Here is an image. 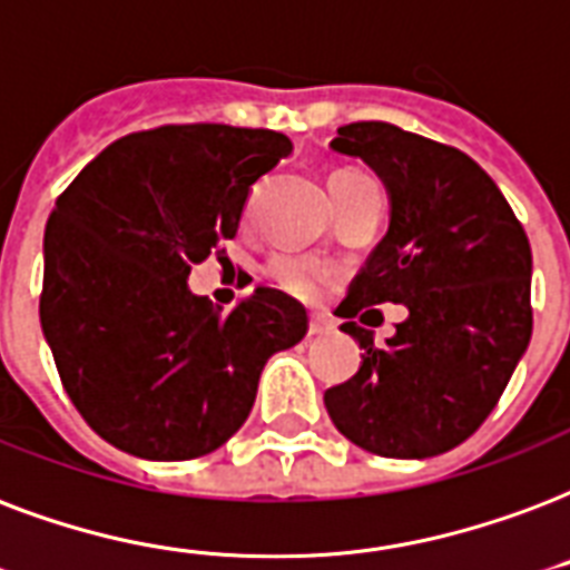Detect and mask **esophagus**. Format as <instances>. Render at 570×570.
I'll list each match as a JSON object with an SVG mask.
<instances>
[{"label": "esophagus", "instance_id": "1", "mask_svg": "<svg viewBox=\"0 0 570 570\" xmlns=\"http://www.w3.org/2000/svg\"><path fill=\"white\" fill-rule=\"evenodd\" d=\"M328 332H332V323H328L323 314H311V323H307V334H311V337H320V334H328Z\"/></svg>", "mask_w": 570, "mask_h": 570}]
</instances>
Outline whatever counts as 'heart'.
<instances>
[{"instance_id":"1","label":"heart","mask_w":570,"mask_h":570,"mask_svg":"<svg viewBox=\"0 0 570 570\" xmlns=\"http://www.w3.org/2000/svg\"><path fill=\"white\" fill-rule=\"evenodd\" d=\"M337 179H355V173H334L328 185ZM266 275L275 281L281 289L293 295H316L328 284L332 277V266L320 259V256H298V254H277L268 259Z\"/></svg>"}]
</instances>
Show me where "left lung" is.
<instances>
[{"mask_svg":"<svg viewBox=\"0 0 570 570\" xmlns=\"http://www.w3.org/2000/svg\"><path fill=\"white\" fill-rule=\"evenodd\" d=\"M332 149L362 158L389 190V233L337 314L364 350L325 391L334 428L380 458L421 460L475 433L532 337V250L508 199L460 149L389 121L337 128ZM382 301L411 320L376 347L352 320Z\"/></svg>","mask_w":570,"mask_h":570,"instance_id":"obj_1","label":"left lung"}]
</instances>
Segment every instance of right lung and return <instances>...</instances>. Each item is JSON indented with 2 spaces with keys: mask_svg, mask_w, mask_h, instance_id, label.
Here are the masks:
<instances>
[{
  "mask_svg": "<svg viewBox=\"0 0 570 570\" xmlns=\"http://www.w3.org/2000/svg\"><path fill=\"white\" fill-rule=\"evenodd\" d=\"M289 151L277 130L164 125L107 146L56 199L41 328L101 440L146 460L220 449L268 358L307 334L302 304L272 286L229 314L188 289L190 266L236 236L250 185Z\"/></svg>",
  "mask_w": 570,
  "mask_h": 570,
  "instance_id": "obj_1",
  "label": "right lung"
}]
</instances>
